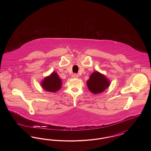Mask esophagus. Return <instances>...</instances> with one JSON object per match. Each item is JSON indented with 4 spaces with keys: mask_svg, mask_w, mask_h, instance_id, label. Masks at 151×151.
I'll return each instance as SVG.
<instances>
[{
    "mask_svg": "<svg viewBox=\"0 0 151 151\" xmlns=\"http://www.w3.org/2000/svg\"><path fill=\"white\" fill-rule=\"evenodd\" d=\"M78 77H79V75H78V74H77V73H73V74H72V78H73V79L78 78Z\"/></svg>",
    "mask_w": 151,
    "mask_h": 151,
    "instance_id": "1",
    "label": "esophagus"
}]
</instances>
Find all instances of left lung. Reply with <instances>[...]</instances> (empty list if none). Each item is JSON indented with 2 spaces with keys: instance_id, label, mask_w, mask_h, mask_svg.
I'll list each match as a JSON object with an SVG mask.
<instances>
[{
  "instance_id": "obj_1",
  "label": "left lung",
  "mask_w": 151,
  "mask_h": 151,
  "mask_svg": "<svg viewBox=\"0 0 151 151\" xmlns=\"http://www.w3.org/2000/svg\"><path fill=\"white\" fill-rule=\"evenodd\" d=\"M89 90L93 94L101 93L110 85V81L105 75L98 71L92 73L86 82Z\"/></svg>"
}]
</instances>
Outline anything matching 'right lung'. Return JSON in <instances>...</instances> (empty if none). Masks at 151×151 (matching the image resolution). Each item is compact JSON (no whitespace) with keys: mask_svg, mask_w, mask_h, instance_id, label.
Listing matches in <instances>:
<instances>
[{"mask_svg":"<svg viewBox=\"0 0 151 151\" xmlns=\"http://www.w3.org/2000/svg\"><path fill=\"white\" fill-rule=\"evenodd\" d=\"M41 86L46 91L55 92L59 90L62 86V80L57 73L53 72L50 76L46 77L41 83Z\"/></svg>","mask_w":151,"mask_h":151,"instance_id":"1","label":"right lung"}]
</instances>
